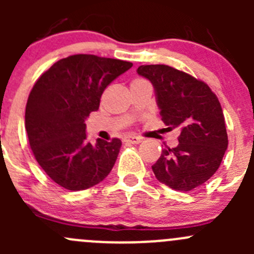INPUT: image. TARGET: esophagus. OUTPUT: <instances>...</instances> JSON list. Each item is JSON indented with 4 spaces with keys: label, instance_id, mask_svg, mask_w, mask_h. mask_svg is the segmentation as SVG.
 Instances as JSON below:
<instances>
[{
    "label": "esophagus",
    "instance_id": "34e87169",
    "mask_svg": "<svg viewBox=\"0 0 254 254\" xmlns=\"http://www.w3.org/2000/svg\"><path fill=\"white\" fill-rule=\"evenodd\" d=\"M141 141H142V140L140 139V137H137V136H129V137H127V142L132 143V145H136V143H140Z\"/></svg>",
    "mask_w": 254,
    "mask_h": 254
}]
</instances>
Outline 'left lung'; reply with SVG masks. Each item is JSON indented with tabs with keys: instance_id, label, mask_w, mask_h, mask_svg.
Listing matches in <instances>:
<instances>
[{
	"instance_id": "obj_1",
	"label": "left lung",
	"mask_w": 254,
	"mask_h": 254,
	"mask_svg": "<svg viewBox=\"0 0 254 254\" xmlns=\"http://www.w3.org/2000/svg\"><path fill=\"white\" fill-rule=\"evenodd\" d=\"M137 73L152 83L167 129H181L178 145L163 148L152 166L156 178L175 190L198 188L216 172L229 145L219 99L203 81L171 66L142 65Z\"/></svg>"
}]
</instances>
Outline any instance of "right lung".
<instances>
[{"label": "right lung", "mask_w": 254, "mask_h": 254, "mask_svg": "<svg viewBox=\"0 0 254 254\" xmlns=\"http://www.w3.org/2000/svg\"><path fill=\"white\" fill-rule=\"evenodd\" d=\"M131 66L78 54L59 60L35 82L25 107V130L35 160L63 188L84 190L111 173L122 141H87L84 120L98 111L104 89Z\"/></svg>", "instance_id": "1"}]
</instances>
